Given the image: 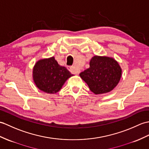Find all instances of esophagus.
<instances>
[{"instance_id":"obj_1","label":"esophagus","mask_w":149,"mask_h":149,"mask_svg":"<svg viewBox=\"0 0 149 149\" xmlns=\"http://www.w3.org/2000/svg\"><path fill=\"white\" fill-rule=\"evenodd\" d=\"M67 68L72 72V73L75 74H79V72H80L79 70L76 69L75 67H74V66H68L67 67Z\"/></svg>"}]
</instances>
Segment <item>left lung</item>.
<instances>
[{"label": "left lung", "mask_w": 149, "mask_h": 149, "mask_svg": "<svg viewBox=\"0 0 149 149\" xmlns=\"http://www.w3.org/2000/svg\"><path fill=\"white\" fill-rule=\"evenodd\" d=\"M95 95L107 93L118 84L122 68L112 57L94 56L89 61V68L79 74Z\"/></svg>", "instance_id": "1"}]
</instances>
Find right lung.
<instances>
[{
    "instance_id": "add662e5",
    "label": "right lung",
    "mask_w": 149,
    "mask_h": 149,
    "mask_svg": "<svg viewBox=\"0 0 149 149\" xmlns=\"http://www.w3.org/2000/svg\"><path fill=\"white\" fill-rule=\"evenodd\" d=\"M73 75L65 67L60 66L54 56L38 60L32 71L33 80L37 88L49 94L58 93Z\"/></svg>"
}]
</instances>
